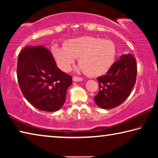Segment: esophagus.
I'll return each instance as SVG.
<instances>
[{
    "instance_id": "34e87169",
    "label": "esophagus",
    "mask_w": 158,
    "mask_h": 158,
    "mask_svg": "<svg viewBox=\"0 0 158 158\" xmlns=\"http://www.w3.org/2000/svg\"><path fill=\"white\" fill-rule=\"evenodd\" d=\"M82 80H83V78H81V77H77V76H74L73 77V81H76V82L81 81Z\"/></svg>"
}]
</instances>
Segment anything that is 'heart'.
Listing matches in <instances>:
<instances>
[{"mask_svg": "<svg viewBox=\"0 0 158 158\" xmlns=\"http://www.w3.org/2000/svg\"><path fill=\"white\" fill-rule=\"evenodd\" d=\"M52 53L64 72L68 71L78 58L79 69L90 77L106 74L116 58V48L113 42L93 36L68 40L64 47L53 46Z\"/></svg>", "mask_w": 158, "mask_h": 158, "instance_id": "1", "label": "heart"}]
</instances>
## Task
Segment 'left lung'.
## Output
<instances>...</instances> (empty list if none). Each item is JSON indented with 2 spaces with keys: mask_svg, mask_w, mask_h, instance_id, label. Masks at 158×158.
Masks as SVG:
<instances>
[{
  "mask_svg": "<svg viewBox=\"0 0 158 158\" xmlns=\"http://www.w3.org/2000/svg\"><path fill=\"white\" fill-rule=\"evenodd\" d=\"M137 73L135 58L130 53L122 55L105 75L97 78L99 91L94 97L97 105L109 109L121 105L132 91Z\"/></svg>",
  "mask_w": 158,
  "mask_h": 158,
  "instance_id": "obj_1",
  "label": "left lung"
}]
</instances>
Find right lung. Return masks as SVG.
I'll return each mask as SVG.
<instances>
[{"instance_id":"obj_1","label":"right lung","mask_w":158,"mask_h":158,"mask_svg":"<svg viewBox=\"0 0 158 158\" xmlns=\"http://www.w3.org/2000/svg\"><path fill=\"white\" fill-rule=\"evenodd\" d=\"M17 79L23 95L40 110L53 112L65 101L72 76L57 68L49 50L42 46L25 47L18 56Z\"/></svg>"}]
</instances>
